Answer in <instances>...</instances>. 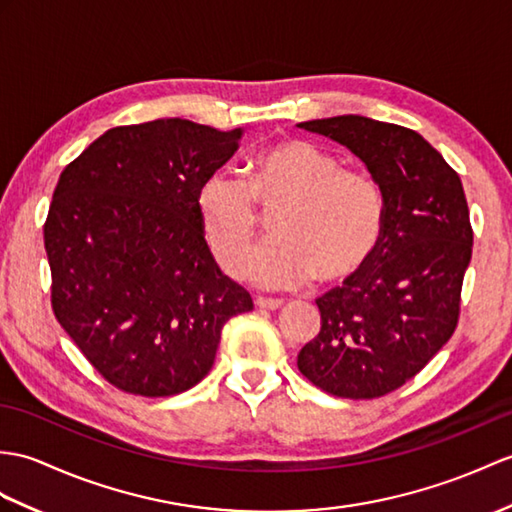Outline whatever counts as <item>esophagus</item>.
Wrapping results in <instances>:
<instances>
[{
    "mask_svg": "<svg viewBox=\"0 0 512 512\" xmlns=\"http://www.w3.org/2000/svg\"><path fill=\"white\" fill-rule=\"evenodd\" d=\"M255 305L259 307V310H279V307L283 305V301L281 299H266V296H257L255 299Z\"/></svg>",
    "mask_w": 512,
    "mask_h": 512,
    "instance_id": "1",
    "label": "esophagus"
}]
</instances>
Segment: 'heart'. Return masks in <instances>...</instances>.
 I'll return each instance as SVG.
<instances>
[{"label": "heart", "mask_w": 512, "mask_h": 512, "mask_svg": "<svg viewBox=\"0 0 512 512\" xmlns=\"http://www.w3.org/2000/svg\"><path fill=\"white\" fill-rule=\"evenodd\" d=\"M272 214L275 235L248 255L242 275L261 288H299L316 275L349 281L368 266L384 235V194L366 170L342 168L334 152L288 139L257 152L248 181L211 172L196 192L202 235L218 264L233 272Z\"/></svg>", "instance_id": "b5f03b06"}]
</instances>
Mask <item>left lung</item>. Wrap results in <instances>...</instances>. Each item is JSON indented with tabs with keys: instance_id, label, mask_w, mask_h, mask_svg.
I'll use <instances>...</instances> for the list:
<instances>
[{
	"instance_id": "8db88e82",
	"label": "left lung",
	"mask_w": 512,
	"mask_h": 512,
	"mask_svg": "<svg viewBox=\"0 0 512 512\" xmlns=\"http://www.w3.org/2000/svg\"><path fill=\"white\" fill-rule=\"evenodd\" d=\"M362 159L384 194L368 266L316 299L320 331L299 371L344 399H375L417 375L454 334L473 231L460 176L410 128L362 115L301 122Z\"/></svg>"
}]
</instances>
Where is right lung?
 I'll return each mask as SVG.
<instances>
[{"label": "right lung", "mask_w": 512, "mask_h": 512, "mask_svg": "<svg viewBox=\"0 0 512 512\" xmlns=\"http://www.w3.org/2000/svg\"><path fill=\"white\" fill-rule=\"evenodd\" d=\"M181 117L106 130L63 170L43 237L52 310L106 382L170 397L205 377L253 299L222 275L196 192L240 146Z\"/></svg>", "instance_id": "1"}]
</instances>
